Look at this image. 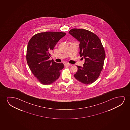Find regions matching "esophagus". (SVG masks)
Returning a JSON list of instances; mask_svg holds the SVG:
<instances>
[{
	"label": "esophagus",
	"mask_w": 130,
	"mask_h": 130,
	"mask_svg": "<svg viewBox=\"0 0 130 130\" xmlns=\"http://www.w3.org/2000/svg\"><path fill=\"white\" fill-rule=\"evenodd\" d=\"M71 64H70L69 63H64V66L65 67H67V66H70Z\"/></svg>",
	"instance_id": "esophagus-1"
}]
</instances>
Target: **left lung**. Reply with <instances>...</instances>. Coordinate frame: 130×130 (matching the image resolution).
<instances>
[{
  "mask_svg": "<svg viewBox=\"0 0 130 130\" xmlns=\"http://www.w3.org/2000/svg\"><path fill=\"white\" fill-rule=\"evenodd\" d=\"M69 33L80 42L79 54L85 59L83 67L77 66L78 69L74 77L82 84H92L100 76L105 60L101 40L95 34L85 29H73Z\"/></svg>",
  "mask_w": 130,
  "mask_h": 130,
  "instance_id": "8db88e82",
  "label": "left lung"
}]
</instances>
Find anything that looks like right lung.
<instances>
[{
  "instance_id": "obj_1",
  "label": "right lung",
  "mask_w": 130,
  "mask_h": 130,
  "mask_svg": "<svg viewBox=\"0 0 130 130\" xmlns=\"http://www.w3.org/2000/svg\"><path fill=\"white\" fill-rule=\"evenodd\" d=\"M64 32H41L32 36L27 49V63L33 75L43 85H50L59 78L64 68L62 63L49 60L51 52Z\"/></svg>"
}]
</instances>
